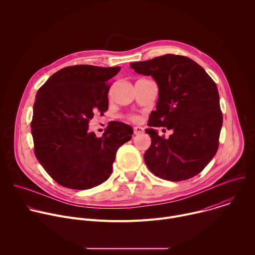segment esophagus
I'll return each instance as SVG.
<instances>
[{
  "label": "esophagus",
  "mask_w": 255,
  "mask_h": 255,
  "mask_svg": "<svg viewBox=\"0 0 255 255\" xmlns=\"http://www.w3.org/2000/svg\"><path fill=\"white\" fill-rule=\"evenodd\" d=\"M143 131H144V129L142 128V127H140V126H136V127H134V134H141V133H143Z\"/></svg>",
  "instance_id": "34e87169"
}]
</instances>
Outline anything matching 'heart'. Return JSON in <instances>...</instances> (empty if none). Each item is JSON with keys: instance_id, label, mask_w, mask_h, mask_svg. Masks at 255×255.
Here are the masks:
<instances>
[{"instance_id": "heart-1", "label": "heart", "mask_w": 255, "mask_h": 255, "mask_svg": "<svg viewBox=\"0 0 255 255\" xmlns=\"http://www.w3.org/2000/svg\"><path fill=\"white\" fill-rule=\"evenodd\" d=\"M128 118H129V120H131V121H133V122H138V121H139V117H138V116H135V115H131V116H129Z\"/></svg>"}]
</instances>
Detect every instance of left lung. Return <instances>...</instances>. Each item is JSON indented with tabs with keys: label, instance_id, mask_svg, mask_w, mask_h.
I'll list each match as a JSON object with an SVG mask.
<instances>
[{
	"label": "left lung",
	"instance_id": "1",
	"mask_svg": "<svg viewBox=\"0 0 255 255\" xmlns=\"http://www.w3.org/2000/svg\"><path fill=\"white\" fill-rule=\"evenodd\" d=\"M130 66L137 74L151 76L158 86L156 110L145 130L151 138L145 163L153 174L170 181L197 175L219 146L223 116L215 82L201 65L183 55L165 54ZM156 127L174 133L164 138Z\"/></svg>",
	"mask_w": 255,
	"mask_h": 255
}]
</instances>
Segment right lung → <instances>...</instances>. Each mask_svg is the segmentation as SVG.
Wrapping results in <instances>:
<instances>
[{
    "label": "right lung",
    "instance_id": "right-lung-1",
    "mask_svg": "<svg viewBox=\"0 0 255 255\" xmlns=\"http://www.w3.org/2000/svg\"><path fill=\"white\" fill-rule=\"evenodd\" d=\"M120 68L67 66L36 94L31 121L35 156L62 187L88 190L104 183L112 173L118 148L132 138L133 129L117 121L102 137L89 132L94 115L108 110L109 82Z\"/></svg>",
    "mask_w": 255,
    "mask_h": 255
}]
</instances>
